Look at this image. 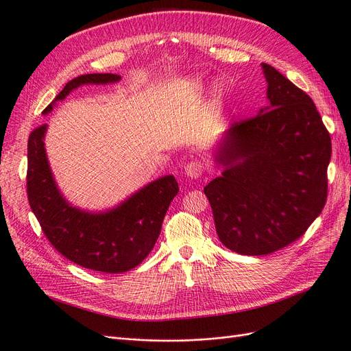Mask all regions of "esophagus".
I'll use <instances>...</instances> for the list:
<instances>
[{"label": "esophagus", "mask_w": 351, "mask_h": 351, "mask_svg": "<svg viewBox=\"0 0 351 351\" xmlns=\"http://www.w3.org/2000/svg\"><path fill=\"white\" fill-rule=\"evenodd\" d=\"M185 175L188 176V178H191V179H198L201 175H202V172H204V166H202V163L201 162H198V160H192V162H189L186 166H185Z\"/></svg>", "instance_id": "1"}]
</instances>
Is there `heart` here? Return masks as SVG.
I'll list each match as a JSON object with an SVG mask.
<instances>
[{
    "mask_svg": "<svg viewBox=\"0 0 351 351\" xmlns=\"http://www.w3.org/2000/svg\"><path fill=\"white\" fill-rule=\"evenodd\" d=\"M195 88H197V89H198V88H199V85H195Z\"/></svg>",
    "mask_w": 351,
    "mask_h": 351,
    "instance_id": "1",
    "label": "heart"
}]
</instances>
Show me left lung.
<instances>
[{
  "label": "left lung",
  "instance_id": "left-lung-1",
  "mask_svg": "<svg viewBox=\"0 0 351 351\" xmlns=\"http://www.w3.org/2000/svg\"><path fill=\"white\" fill-rule=\"evenodd\" d=\"M269 104L232 125L215 159L221 176L204 188L227 249L247 256L296 241L327 202L331 137L314 101L267 63Z\"/></svg>",
  "mask_w": 351,
  "mask_h": 351
}]
</instances>
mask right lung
Segmentation results:
<instances>
[{
  "instance_id": "add662e5",
  "label": "right lung",
  "mask_w": 351,
  "mask_h": 351,
  "mask_svg": "<svg viewBox=\"0 0 351 351\" xmlns=\"http://www.w3.org/2000/svg\"><path fill=\"white\" fill-rule=\"evenodd\" d=\"M120 75L88 73L69 81L55 101L84 84H110ZM53 108L49 104L43 114ZM47 124L34 128L27 143V197L50 244L68 261L104 274H123L149 256L160 234L163 218L179 192L172 175L141 188L117 208L90 214L75 208L60 195L45 152Z\"/></svg>"
}]
</instances>
